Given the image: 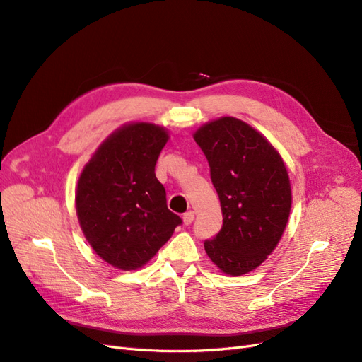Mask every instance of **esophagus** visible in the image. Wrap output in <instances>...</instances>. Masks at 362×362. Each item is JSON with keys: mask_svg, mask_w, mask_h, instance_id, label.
I'll return each mask as SVG.
<instances>
[{"mask_svg": "<svg viewBox=\"0 0 362 362\" xmlns=\"http://www.w3.org/2000/svg\"><path fill=\"white\" fill-rule=\"evenodd\" d=\"M182 221H184V225H190V223L194 221V213H193V211L184 213V216H182Z\"/></svg>", "mask_w": 362, "mask_h": 362, "instance_id": "obj_1", "label": "esophagus"}]
</instances>
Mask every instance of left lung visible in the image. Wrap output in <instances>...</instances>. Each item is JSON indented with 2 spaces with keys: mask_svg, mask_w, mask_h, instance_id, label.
Wrapping results in <instances>:
<instances>
[{
  "mask_svg": "<svg viewBox=\"0 0 362 362\" xmlns=\"http://www.w3.org/2000/svg\"><path fill=\"white\" fill-rule=\"evenodd\" d=\"M223 213L222 229L205 240L206 255L226 275L257 269L286 229L291 189L281 156L243 120L221 117L196 131Z\"/></svg>",
  "mask_w": 362,
  "mask_h": 362,
  "instance_id": "8db88e82",
  "label": "left lung"
}]
</instances>
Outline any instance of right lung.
Instances as JSON below:
<instances>
[{"instance_id":"1","label":"right lung","mask_w":362,"mask_h":362,"mask_svg":"<svg viewBox=\"0 0 362 362\" xmlns=\"http://www.w3.org/2000/svg\"><path fill=\"white\" fill-rule=\"evenodd\" d=\"M168 133L152 124L116 131L86 164L75 202L83 233L108 264L141 267L182 223L168 208L156 164Z\"/></svg>"}]
</instances>
